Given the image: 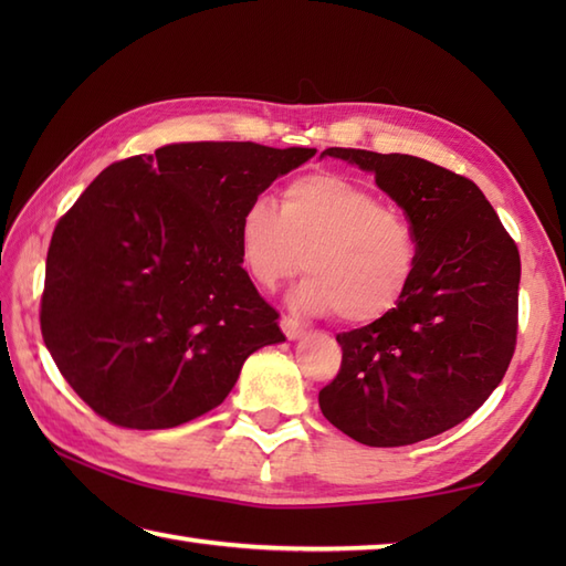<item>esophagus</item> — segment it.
Listing matches in <instances>:
<instances>
[{
  "mask_svg": "<svg viewBox=\"0 0 566 566\" xmlns=\"http://www.w3.org/2000/svg\"><path fill=\"white\" fill-rule=\"evenodd\" d=\"M280 326H282L284 335H286V338H290V340H296V338H302V335H304V328L298 326V323H296L294 318H290V316H282Z\"/></svg>",
  "mask_w": 566,
  "mask_h": 566,
  "instance_id": "34e87169",
  "label": "esophagus"
}]
</instances>
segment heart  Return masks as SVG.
<instances>
[{
	"instance_id": "1",
	"label": "heart",
	"mask_w": 566,
	"mask_h": 566,
	"mask_svg": "<svg viewBox=\"0 0 566 566\" xmlns=\"http://www.w3.org/2000/svg\"><path fill=\"white\" fill-rule=\"evenodd\" d=\"M248 276L274 290L308 272L294 302L311 314H333L347 326H369L401 306L418 270V238L408 216L381 203L365 185L338 172H308L286 182L280 211L250 201L235 228Z\"/></svg>"
}]
</instances>
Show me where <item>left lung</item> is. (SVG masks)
Segmentation results:
<instances>
[{
	"label": "left lung",
	"instance_id": "1",
	"mask_svg": "<svg viewBox=\"0 0 566 566\" xmlns=\"http://www.w3.org/2000/svg\"><path fill=\"white\" fill-rule=\"evenodd\" d=\"M375 172L418 238V270L384 321L338 333V375L321 411L369 448L428 440L472 416L515 353L521 255L472 179L401 153L328 148Z\"/></svg>",
	"mask_w": 566,
	"mask_h": 566
}]
</instances>
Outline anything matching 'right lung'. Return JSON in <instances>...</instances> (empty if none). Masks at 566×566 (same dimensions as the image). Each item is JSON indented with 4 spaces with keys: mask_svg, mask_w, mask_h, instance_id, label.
Listing matches in <instances>:
<instances>
[{
    "mask_svg": "<svg viewBox=\"0 0 566 566\" xmlns=\"http://www.w3.org/2000/svg\"><path fill=\"white\" fill-rule=\"evenodd\" d=\"M316 148L175 143L118 160L57 221L41 333L60 375L114 426L160 430L219 406L280 314L238 255L250 201Z\"/></svg>",
    "mask_w": 566,
    "mask_h": 566,
    "instance_id": "1",
    "label": "right lung"
}]
</instances>
